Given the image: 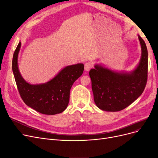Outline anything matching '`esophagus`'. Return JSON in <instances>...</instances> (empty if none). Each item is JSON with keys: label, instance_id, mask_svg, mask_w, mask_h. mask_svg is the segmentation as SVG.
<instances>
[{"label": "esophagus", "instance_id": "esophagus-1", "mask_svg": "<svg viewBox=\"0 0 158 158\" xmlns=\"http://www.w3.org/2000/svg\"><path fill=\"white\" fill-rule=\"evenodd\" d=\"M92 67H93V63H91V62H87V63H85L84 69L85 71H89Z\"/></svg>", "mask_w": 158, "mask_h": 158}]
</instances>
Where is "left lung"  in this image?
Returning <instances> with one entry per match:
<instances>
[{"label": "left lung", "mask_w": 158, "mask_h": 158, "mask_svg": "<svg viewBox=\"0 0 158 158\" xmlns=\"http://www.w3.org/2000/svg\"><path fill=\"white\" fill-rule=\"evenodd\" d=\"M142 56L140 63L131 73H118L95 65L89 74L96 106L107 111H119L133 103L144 92L148 79V50L138 36Z\"/></svg>", "instance_id": "obj_1"}]
</instances>
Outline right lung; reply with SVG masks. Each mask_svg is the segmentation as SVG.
I'll return each mask as SVG.
<instances>
[{"label": "right lung", "instance_id": "obj_1", "mask_svg": "<svg viewBox=\"0 0 158 158\" xmlns=\"http://www.w3.org/2000/svg\"><path fill=\"white\" fill-rule=\"evenodd\" d=\"M21 43L14 52L12 71L20 97L27 106L45 114L64 111L68 106L72 85L84 72V64L68 66L46 84L31 85L27 83L18 67V55Z\"/></svg>", "mask_w": 158, "mask_h": 158}]
</instances>
